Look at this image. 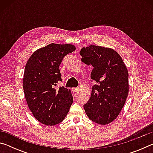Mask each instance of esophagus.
I'll return each instance as SVG.
<instances>
[{
  "label": "esophagus",
  "instance_id": "obj_1",
  "mask_svg": "<svg viewBox=\"0 0 153 153\" xmlns=\"http://www.w3.org/2000/svg\"><path fill=\"white\" fill-rule=\"evenodd\" d=\"M77 90H78V88H72V91L74 92H76L77 91Z\"/></svg>",
  "mask_w": 153,
  "mask_h": 153
}]
</instances>
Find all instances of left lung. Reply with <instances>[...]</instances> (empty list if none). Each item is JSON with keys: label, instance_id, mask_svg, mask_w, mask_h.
Returning <instances> with one entry per match:
<instances>
[{"label": "left lung", "instance_id": "8db88e82", "mask_svg": "<svg viewBox=\"0 0 153 153\" xmlns=\"http://www.w3.org/2000/svg\"><path fill=\"white\" fill-rule=\"evenodd\" d=\"M82 61L92 65L90 99L84 108L90 120L106 125L121 112L129 91L128 72L120 55L113 49L91 45L79 52Z\"/></svg>", "mask_w": 153, "mask_h": 153}]
</instances>
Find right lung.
I'll return each mask as SVG.
<instances>
[{
  "label": "right lung",
  "mask_w": 153,
  "mask_h": 153,
  "mask_svg": "<svg viewBox=\"0 0 153 153\" xmlns=\"http://www.w3.org/2000/svg\"><path fill=\"white\" fill-rule=\"evenodd\" d=\"M76 50L71 45L50 44L35 51L25 67L23 87L28 107L34 117L46 126L61 122L73 102L71 91L61 82L59 65Z\"/></svg>",
  "instance_id": "add662e5"
}]
</instances>
